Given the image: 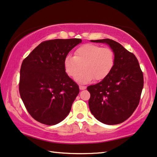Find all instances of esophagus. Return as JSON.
<instances>
[{"instance_id":"obj_1","label":"esophagus","mask_w":157,"mask_h":157,"mask_svg":"<svg viewBox=\"0 0 157 157\" xmlns=\"http://www.w3.org/2000/svg\"><path fill=\"white\" fill-rule=\"evenodd\" d=\"M86 88V86H79V89L80 90H84Z\"/></svg>"}]
</instances>
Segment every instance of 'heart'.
<instances>
[{
	"instance_id": "obj_1",
	"label": "heart",
	"mask_w": 157,
	"mask_h": 157,
	"mask_svg": "<svg viewBox=\"0 0 157 157\" xmlns=\"http://www.w3.org/2000/svg\"><path fill=\"white\" fill-rule=\"evenodd\" d=\"M115 63V54L112 49L93 44H85L74 52V56H67L63 61L64 70L70 77L76 78L81 83H88L95 78L105 79L112 71Z\"/></svg>"
}]
</instances>
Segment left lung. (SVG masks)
Segmentation results:
<instances>
[{
  "instance_id": "8db88e82",
  "label": "left lung",
  "mask_w": 157,
  "mask_h": 157,
  "mask_svg": "<svg viewBox=\"0 0 157 157\" xmlns=\"http://www.w3.org/2000/svg\"><path fill=\"white\" fill-rule=\"evenodd\" d=\"M108 44L114 52L115 63L105 79L88 86L90 113L102 123L117 124L131 116L139 104L144 86L137 59L121 44L110 39L90 40Z\"/></svg>"
}]
</instances>
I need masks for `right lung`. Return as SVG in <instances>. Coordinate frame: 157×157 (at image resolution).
<instances>
[{"instance_id": "add662e5", "label": "right lung", "mask_w": 157, "mask_h": 157, "mask_svg": "<svg viewBox=\"0 0 157 157\" xmlns=\"http://www.w3.org/2000/svg\"><path fill=\"white\" fill-rule=\"evenodd\" d=\"M81 39H56L38 45L22 63L19 91L29 115L47 125L69 114L78 86L66 73L63 61Z\"/></svg>"}]
</instances>
